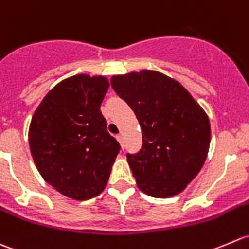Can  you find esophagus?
<instances>
[{
    "mask_svg": "<svg viewBox=\"0 0 249 249\" xmlns=\"http://www.w3.org/2000/svg\"><path fill=\"white\" fill-rule=\"evenodd\" d=\"M116 139L119 140V142H120V144H121L122 149H124V137H122V135H117Z\"/></svg>",
    "mask_w": 249,
    "mask_h": 249,
    "instance_id": "34e87169",
    "label": "esophagus"
}]
</instances>
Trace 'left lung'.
Masks as SVG:
<instances>
[{
	"label": "left lung",
	"instance_id": "obj_1",
	"mask_svg": "<svg viewBox=\"0 0 249 249\" xmlns=\"http://www.w3.org/2000/svg\"><path fill=\"white\" fill-rule=\"evenodd\" d=\"M111 86L142 127V149L127 154L138 188L157 198L178 195L207 159V114L178 81L157 71L112 76Z\"/></svg>",
	"mask_w": 249,
	"mask_h": 249
}]
</instances>
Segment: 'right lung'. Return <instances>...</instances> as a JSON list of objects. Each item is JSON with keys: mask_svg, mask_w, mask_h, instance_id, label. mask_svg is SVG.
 Returning a JSON list of instances; mask_svg holds the SVG:
<instances>
[{"mask_svg": "<svg viewBox=\"0 0 249 249\" xmlns=\"http://www.w3.org/2000/svg\"><path fill=\"white\" fill-rule=\"evenodd\" d=\"M104 76L76 75L59 82L38 105L29 144L42 178L73 200L99 195L120 152L100 105L109 88Z\"/></svg>", "mask_w": 249, "mask_h": 249, "instance_id": "obj_1", "label": "right lung"}]
</instances>
